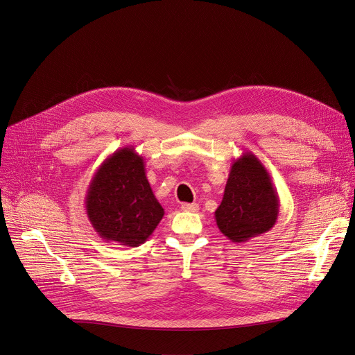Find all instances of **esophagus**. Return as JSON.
Masks as SVG:
<instances>
[{"mask_svg": "<svg viewBox=\"0 0 355 355\" xmlns=\"http://www.w3.org/2000/svg\"><path fill=\"white\" fill-rule=\"evenodd\" d=\"M181 210H182V211H191V213H196V211H198V204H189V202H184V204H181Z\"/></svg>", "mask_w": 355, "mask_h": 355, "instance_id": "esophagus-1", "label": "esophagus"}]
</instances>
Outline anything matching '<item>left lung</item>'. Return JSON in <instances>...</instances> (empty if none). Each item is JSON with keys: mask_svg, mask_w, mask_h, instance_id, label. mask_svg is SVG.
Instances as JSON below:
<instances>
[{"mask_svg": "<svg viewBox=\"0 0 355 355\" xmlns=\"http://www.w3.org/2000/svg\"><path fill=\"white\" fill-rule=\"evenodd\" d=\"M279 206L277 191L265 165L253 153L246 151L232 162L214 218L229 240L245 243L275 226Z\"/></svg>", "mask_w": 355, "mask_h": 355, "instance_id": "1", "label": "left lung"}]
</instances>
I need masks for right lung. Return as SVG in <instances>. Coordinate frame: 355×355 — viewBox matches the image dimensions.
<instances>
[{"instance_id":"obj_1","label":"right lung","mask_w":355,"mask_h":355,"mask_svg":"<svg viewBox=\"0 0 355 355\" xmlns=\"http://www.w3.org/2000/svg\"><path fill=\"white\" fill-rule=\"evenodd\" d=\"M92 227L105 241L138 248L164 217L145 174L144 157L134 146L109 155L92 177L85 197Z\"/></svg>"}]
</instances>
